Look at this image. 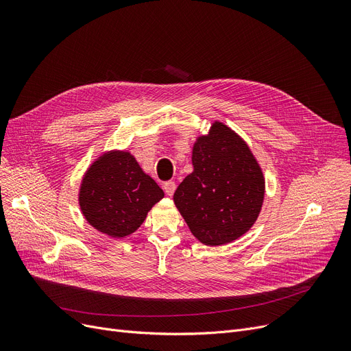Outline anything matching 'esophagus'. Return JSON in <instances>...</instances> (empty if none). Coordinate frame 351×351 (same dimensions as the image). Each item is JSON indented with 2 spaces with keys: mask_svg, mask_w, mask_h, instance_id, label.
Segmentation results:
<instances>
[{
  "mask_svg": "<svg viewBox=\"0 0 351 351\" xmlns=\"http://www.w3.org/2000/svg\"><path fill=\"white\" fill-rule=\"evenodd\" d=\"M175 189H176V183L175 182L169 180V182H165L163 183V191H165V193L168 195V196H172L175 193Z\"/></svg>",
  "mask_w": 351,
  "mask_h": 351,
  "instance_id": "obj_1",
  "label": "esophagus"
}]
</instances>
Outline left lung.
I'll use <instances>...</instances> for the list:
<instances>
[{
  "instance_id": "obj_1",
  "label": "left lung",
  "mask_w": 351,
  "mask_h": 351,
  "mask_svg": "<svg viewBox=\"0 0 351 351\" xmlns=\"http://www.w3.org/2000/svg\"><path fill=\"white\" fill-rule=\"evenodd\" d=\"M193 172L178 186L173 202L192 234L206 246L230 243L259 217L265 178L249 145L215 121L208 135L196 138Z\"/></svg>"
}]
</instances>
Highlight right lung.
Wrapping results in <instances>:
<instances>
[{"mask_svg": "<svg viewBox=\"0 0 351 351\" xmlns=\"http://www.w3.org/2000/svg\"><path fill=\"white\" fill-rule=\"evenodd\" d=\"M165 193L131 152L109 151L90 163L81 180L80 208L98 232L122 239L143 223Z\"/></svg>", "mask_w": 351, "mask_h": 351, "instance_id": "add662e5", "label": "right lung"}]
</instances>
